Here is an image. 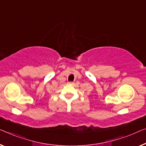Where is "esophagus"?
I'll return each instance as SVG.
<instances>
[{
	"instance_id": "esophagus-1",
	"label": "esophagus",
	"mask_w": 146,
	"mask_h": 146,
	"mask_svg": "<svg viewBox=\"0 0 146 146\" xmlns=\"http://www.w3.org/2000/svg\"><path fill=\"white\" fill-rule=\"evenodd\" d=\"M68 83H69V84H73V82H69Z\"/></svg>"
}]
</instances>
